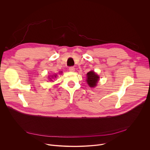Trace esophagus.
<instances>
[{"label": "esophagus", "instance_id": "34e87169", "mask_svg": "<svg viewBox=\"0 0 150 150\" xmlns=\"http://www.w3.org/2000/svg\"><path fill=\"white\" fill-rule=\"evenodd\" d=\"M69 70L71 72H74L75 71V68L74 67H70L69 68Z\"/></svg>", "mask_w": 150, "mask_h": 150}]
</instances>
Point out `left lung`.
<instances>
[{
	"mask_svg": "<svg viewBox=\"0 0 150 150\" xmlns=\"http://www.w3.org/2000/svg\"><path fill=\"white\" fill-rule=\"evenodd\" d=\"M87 76V83L89 85V86L91 87H96L99 79L98 76L93 71H90L88 72Z\"/></svg>",
	"mask_w": 150,
	"mask_h": 150,
	"instance_id": "1",
	"label": "left lung"
}]
</instances>
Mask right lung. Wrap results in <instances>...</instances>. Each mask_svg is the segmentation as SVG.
<instances>
[{
	"instance_id": "right-lung-1",
	"label": "right lung",
	"mask_w": 150,
	"mask_h": 150,
	"mask_svg": "<svg viewBox=\"0 0 150 150\" xmlns=\"http://www.w3.org/2000/svg\"><path fill=\"white\" fill-rule=\"evenodd\" d=\"M55 77H56V76H55Z\"/></svg>"
}]
</instances>
